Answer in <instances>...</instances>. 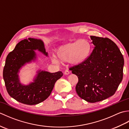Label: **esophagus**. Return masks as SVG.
<instances>
[{
    "label": "esophagus",
    "instance_id": "1",
    "mask_svg": "<svg viewBox=\"0 0 129 129\" xmlns=\"http://www.w3.org/2000/svg\"><path fill=\"white\" fill-rule=\"evenodd\" d=\"M70 74V72L68 70H66L64 72V74L65 75H68V74Z\"/></svg>",
    "mask_w": 129,
    "mask_h": 129
}]
</instances>
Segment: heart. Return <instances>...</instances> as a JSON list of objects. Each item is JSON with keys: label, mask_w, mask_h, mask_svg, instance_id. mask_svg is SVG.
<instances>
[{"label": "heart", "mask_w": 129, "mask_h": 129, "mask_svg": "<svg viewBox=\"0 0 129 129\" xmlns=\"http://www.w3.org/2000/svg\"><path fill=\"white\" fill-rule=\"evenodd\" d=\"M91 51V44L85 39L62 45L56 50V55L60 61L69 62L73 65L83 63L88 58ZM54 63L58 62L55 57L52 58Z\"/></svg>", "instance_id": "1"}]
</instances>
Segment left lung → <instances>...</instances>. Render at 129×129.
Segmentation results:
<instances>
[{
	"label": "left lung",
	"mask_w": 129,
	"mask_h": 129,
	"mask_svg": "<svg viewBox=\"0 0 129 129\" xmlns=\"http://www.w3.org/2000/svg\"><path fill=\"white\" fill-rule=\"evenodd\" d=\"M94 49L82 64L70 68L78 78L76 91L89 103L113 96L122 80L124 60L117 46L109 38L90 36Z\"/></svg>",
	"instance_id": "8db88e82"
}]
</instances>
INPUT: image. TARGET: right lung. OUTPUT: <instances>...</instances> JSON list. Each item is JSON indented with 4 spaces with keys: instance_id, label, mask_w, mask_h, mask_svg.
Returning a JSON list of instances; mask_svg holds the SVG:
<instances>
[{
    "instance_id": "1",
    "label": "right lung",
    "mask_w": 129,
    "mask_h": 129,
    "mask_svg": "<svg viewBox=\"0 0 129 129\" xmlns=\"http://www.w3.org/2000/svg\"><path fill=\"white\" fill-rule=\"evenodd\" d=\"M37 50L48 56L42 40L30 38L20 41L8 55L3 69V79L8 94L19 102L29 105L46 100L55 82L63 75L61 72L51 73L39 70L33 81L28 85L21 84L19 76L20 70L26 64L37 60Z\"/></svg>"
}]
</instances>
